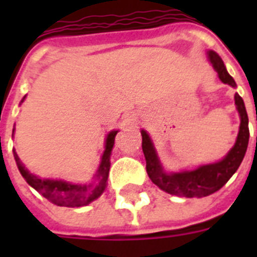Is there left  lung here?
<instances>
[{
	"instance_id": "left-lung-1",
	"label": "left lung",
	"mask_w": 257,
	"mask_h": 257,
	"mask_svg": "<svg viewBox=\"0 0 257 257\" xmlns=\"http://www.w3.org/2000/svg\"><path fill=\"white\" fill-rule=\"evenodd\" d=\"M208 60L211 61L213 69L217 72L220 80L224 84L235 88V80L229 76L219 54L213 50H209ZM235 104L240 114V128L233 148L227 153V156L224 157L223 160L213 163V164L201 165L192 171L167 173L161 167L151 137L145 131H141L143 152L147 160V172L152 183L156 184L157 187L167 193L179 196V197H204V196L212 195L213 192L219 191L240 167L244 155L247 152L248 140H249L247 110H245L243 98L237 93L235 94Z\"/></svg>"
}]
</instances>
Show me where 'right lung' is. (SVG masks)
<instances>
[{"mask_svg": "<svg viewBox=\"0 0 257 257\" xmlns=\"http://www.w3.org/2000/svg\"><path fill=\"white\" fill-rule=\"evenodd\" d=\"M24 100H25V97L22 98V101ZM117 132L118 131H112L106 136L105 151L101 157L100 167L94 175V181L90 184H72L64 181V180L40 179L25 168V165L22 164L20 157L13 149L14 160L17 163L18 171L22 177L26 180V183L29 184L30 187H33L37 192H40L46 200H49L50 203L56 204L58 207H84V205H88L96 199H98L106 188L109 168H110V153H112V148L114 145V137H116Z\"/></svg>", "mask_w": 257, "mask_h": 257, "instance_id": "add662e5", "label": "right lung"}]
</instances>
